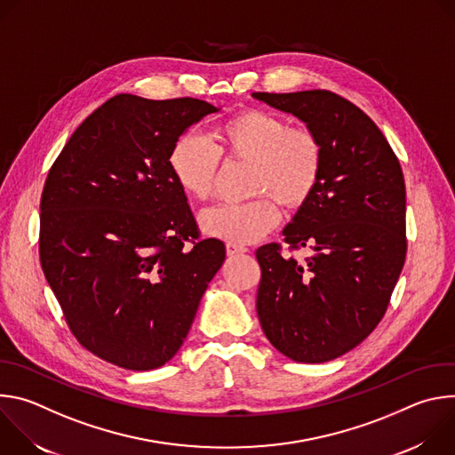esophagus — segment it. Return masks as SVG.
Wrapping results in <instances>:
<instances>
[{"instance_id": "1", "label": "esophagus", "mask_w": 455, "mask_h": 455, "mask_svg": "<svg viewBox=\"0 0 455 455\" xmlns=\"http://www.w3.org/2000/svg\"><path fill=\"white\" fill-rule=\"evenodd\" d=\"M246 251V246L237 244V243H227V253L228 255H241Z\"/></svg>"}]
</instances>
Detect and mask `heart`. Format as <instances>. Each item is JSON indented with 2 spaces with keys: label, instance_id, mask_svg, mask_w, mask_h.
Instances as JSON below:
<instances>
[{
  "label": "heart",
  "instance_id": "b5f03b06",
  "mask_svg": "<svg viewBox=\"0 0 455 455\" xmlns=\"http://www.w3.org/2000/svg\"><path fill=\"white\" fill-rule=\"evenodd\" d=\"M218 146L198 133H183L169 153V169L190 198L209 200L220 178L221 156L248 164L246 204L220 205L202 214L205 234L228 243H251L268 234L279 221L272 197L286 209L304 205L318 185L323 151L320 139L307 125L267 109H243L216 133Z\"/></svg>",
  "mask_w": 455,
  "mask_h": 455
}]
</instances>
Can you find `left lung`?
I'll list each match as a JSON object with an SVG mask.
<instances>
[{
    "label": "left lung",
    "instance_id": "left-lung-1",
    "mask_svg": "<svg viewBox=\"0 0 455 455\" xmlns=\"http://www.w3.org/2000/svg\"><path fill=\"white\" fill-rule=\"evenodd\" d=\"M291 113L320 139L322 174L283 230L306 261L277 243L257 248V316L270 344L302 363L335 360L365 340L385 315L402 274L405 180L378 125L328 90L251 93Z\"/></svg>",
    "mask_w": 455,
    "mask_h": 455
}]
</instances>
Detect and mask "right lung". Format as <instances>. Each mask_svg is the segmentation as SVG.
Returning <instances> with one entry per match:
<instances>
[{
    "label": "right lung",
    "mask_w": 455,
    "mask_h": 455,
    "mask_svg": "<svg viewBox=\"0 0 455 455\" xmlns=\"http://www.w3.org/2000/svg\"><path fill=\"white\" fill-rule=\"evenodd\" d=\"M216 111L190 97L115 95L76 129L44 181V277L81 346L122 369L151 371L178 353L225 261L223 241L200 239L169 169L178 137Z\"/></svg>",
    "instance_id": "add662e5"
}]
</instances>
